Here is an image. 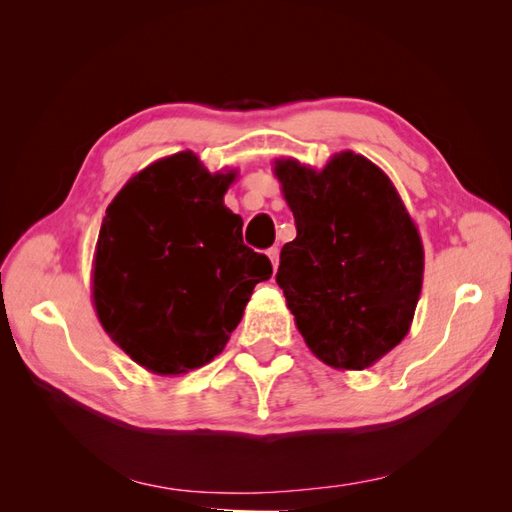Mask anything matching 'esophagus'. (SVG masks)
<instances>
[{"label": "esophagus", "instance_id": "1", "mask_svg": "<svg viewBox=\"0 0 512 512\" xmlns=\"http://www.w3.org/2000/svg\"><path fill=\"white\" fill-rule=\"evenodd\" d=\"M267 256H269V260H271L273 269H277V265H280V250H277V247H269Z\"/></svg>", "mask_w": 512, "mask_h": 512}]
</instances>
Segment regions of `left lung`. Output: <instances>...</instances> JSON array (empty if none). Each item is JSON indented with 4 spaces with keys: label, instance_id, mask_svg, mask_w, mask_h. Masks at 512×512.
<instances>
[{
    "label": "left lung",
    "instance_id": "1",
    "mask_svg": "<svg viewBox=\"0 0 512 512\" xmlns=\"http://www.w3.org/2000/svg\"><path fill=\"white\" fill-rule=\"evenodd\" d=\"M297 239L275 282L307 348L335 369H365L408 335L423 286V243L391 179L342 151L320 173L277 160Z\"/></svg>",
    "mask_w": 512,
    "mask_h": 512
}]
</instances>
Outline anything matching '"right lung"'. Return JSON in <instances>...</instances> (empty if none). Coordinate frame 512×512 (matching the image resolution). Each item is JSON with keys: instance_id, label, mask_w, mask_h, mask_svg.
<instances>
[{"instance_id": "obj_1", "label": "right lung", "mask_w": 512, "mask_h": 512, "mask_svg": "<svg viewBox=\"0 0 512 512\" xmlns=\"http://www.w3.org/2000/svg\"><path fill=\"white\" fill-rule=\"evenodd\" d=\"M235 173L211 175L192 151L149 164L106 209L94 260L104 331L153 374L175 376L218 356L241 322L265 254L243 243L224 205Z\"/></svg>"}]
</instances>
